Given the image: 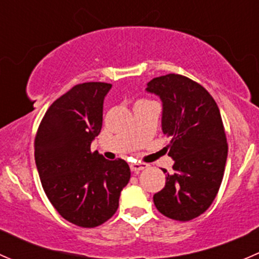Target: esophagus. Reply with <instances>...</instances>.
Instances as JSON below:
<instances>
[{
  "mask_svg": "<svg viewBox=\"0 0 259 259\" xmlns=\"http://www.w3.org/2000/svg\"><path fill=\"white\" fill-rule=\"evenodd\" d=\"M146 166H148V164L144 163H132L130 164V170L134 171V173H139V171L144 170Z\"/></svg>",
  "mask_w": 259,
  "mask_h": 259,
  "instance_id": "obj_1",
  "label": "esophagus"
}]
</instances>
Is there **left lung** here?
Listing matches in <instances>:
<instances>
[{"instance_id":"left-lung-1","label":"left lung","mask_w":259,"mask_h":259,"mask_svg":"<svg viewBox=\"0 0 259 259\" xmlns=\"http://www.w3.org/2000/svg\"><path fill=\"white\" fill-rule=\"evenodd\" d=\"M146 91L163 103L161 129L171 138L173 173L153 197L156 209L174 221L187 222L213 203L226 168L228 144L223 121L211 95L195 81L178 74L155 77Z\"/></svg>"}]
</instances>
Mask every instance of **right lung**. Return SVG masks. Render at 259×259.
Returning a JSON list of instances; mask_svg holds the SVG:
<instances>
[{
	"label": "right lung",
	"mask_w": 259,
	"mask_h": 259,
	"mask_svg": "<svg viewBox=\"0 0 259 259\" xmlns=\"http://www.w3.org/2000/svg\"><path fill=\"white\" fill-rule=\"evenodd\" d=\"M110 89L106 82L75 85L52 103L35 138L36 166L49 200L62 218L82 228L114 215L130 179L126 161L106 160L90 150Z\"/></svg>",
	"instance_id": "add662e5"
}]
</instances>
